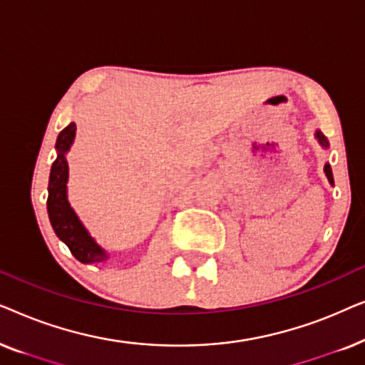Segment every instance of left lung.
Instances as JSON below:
<instances>
[{"label":"left lung","mask_w":365,"mask_h":365,"mask_svg":"<svg viewBox=\"0 0 365 365\" xmlns=\"http://www.w3.org/2000/svg\"><path fill=\"white\" fill-rule=\"evenodd\" d=\"M316 138H317V141L321 143V146H322V148H329V141H327V138L324 136V134H322L321 131H316ZM324 173H326V176H327V179H329V182H331L332 186H334V176H332L331 164H326V166H324Z\"/></svg>","instance_id":"8db88e82"}]
</instances>
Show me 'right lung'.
Returning <instances> with one entry per match:
<instances>
[{"instance_id":"1","label":"right lung","mask_w":365,"mask_h":365,"mask_svg":"<svg viewBox=\"0 0 365 365\" xmlns=\"http://www.w3.org/2000/svg\"><path fill=\"white\" fill-rule=\"evenodd\" d=\"M76 134V124L71 123L59 133L56 139V161L51 166L48 186V214L56 236L69 247L79 262H101L109 257L108 252L89 236L88 229L79 221L68 201V161L66 153L71 148Z\"/></svg>"}]
</instances>
